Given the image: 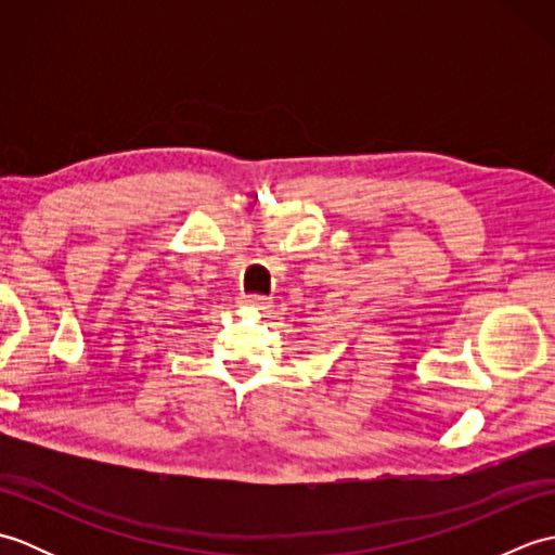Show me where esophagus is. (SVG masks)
Here are the masks:
<instances>
[{"label": "esophagus", "instance_id": "34e87169", "mask_svg": "<svg viewBox=\"0 0 555 555\" xmlns=\"http://www.w3.org/2000/svg\"><path fill=\"white\" fill-rule=\"evenodd\" d=\"M241 302L243 305H250V308H257V310H267L269 308V298H264V296H245Z\"/></svg>", "mask_w": 555, "mask_h": 555}]
</instances>
